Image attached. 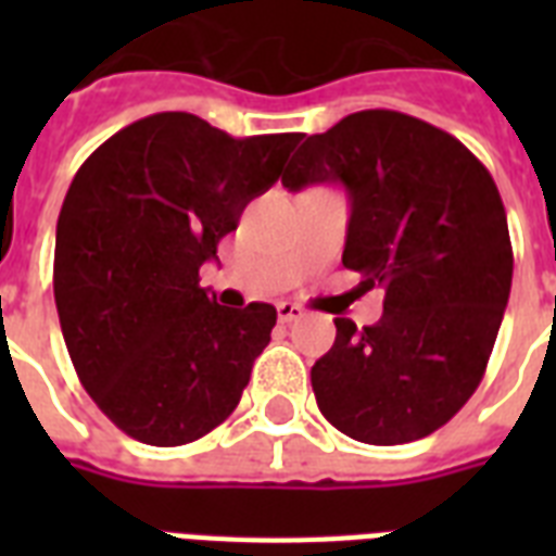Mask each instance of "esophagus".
<instances>
[{"instance_id":"esophagus-1","label":"esophagus","mask_w":556,"mask_h":556,"mask_svg":"<svg viewBox=\"0 0 556 556\" xmlns=\"http://www.w3.org/2000/svg\"><path fill=\"white\" fill-rule=\"evenodd\" d=\"M277 317H279V323H294V320H300V317H303V308H300V305H294V303H279L277 305Z\"/></svg>"}]
</instances>
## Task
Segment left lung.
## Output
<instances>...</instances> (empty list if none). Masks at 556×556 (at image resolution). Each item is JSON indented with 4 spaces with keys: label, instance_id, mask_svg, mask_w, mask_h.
<instances>
[{
    "label": "left lung",
    "instance_id": "1",
    "mask_svg": "<svg viewBox=\"0 0 556 556\" xmlns=\"http://www.w3.org/2000/svg\"><path fill=\"white\" fill-rule=\"evenodd\" d=\"M340 185L349 195L343 265L383 288V317H338L312 366L326 421L364 444H406L473 395L508 305L514 251L500 190L444 129L389 109L312 135L282 187Z\"/></svg>",
    "mask_w": 556,
    "mask_h": 556
}]
</instances>
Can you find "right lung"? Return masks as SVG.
Instances as JSON below:
<instances>
[{"mask_svg":"<svg viewBox=\"0 0 556 556\" xmlns=\"http://www.w3.org/2000/svg\"><path fill=\"white\" fill-rule=\"evenodd\" d=\"M300 138H233L161 112L77 169L56 218V314L77 378L126 435L178 447L239 404L277 308L218 305L199 268L282 176Z\"/></svg>","mask_w":556,"mask_h":556,"instance_id":"add662e5","label":"right lung"}]
</instances>
